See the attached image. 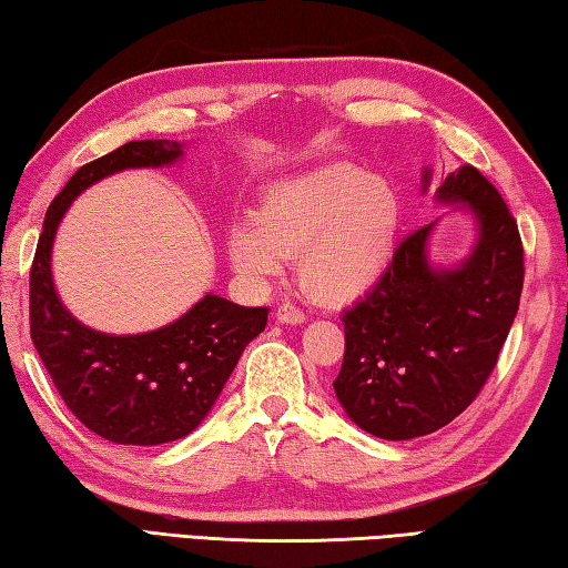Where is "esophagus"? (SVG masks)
Masks as SVG:
<instances>
[{
  "mask_svg": "<svg viewBox=\"0 0 568 568\" xmlns=\"http://www.w3.org/2000/svg\"><path fill=\"white\" fill-rule=\"evenodd\" d=\"M276 321L286 323V326H301V323L306 321V316L301 308H296L292 304H282L280 308H276Z\"/></svg>",
  "mask_w": 568,
  "mask_h": 568,
  "instance_id": "esophagus-1",
  "label": "esophagus"
}]
</instances>
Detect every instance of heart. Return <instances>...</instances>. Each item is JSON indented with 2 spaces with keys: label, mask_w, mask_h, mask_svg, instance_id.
I'll return each mask as SVG.
<instances>
[{
  "label": "heart",
  "mask_w": 568,
  "mask_h": 568,
  "mask_svg": "<svg viewBox=\"0 0 568 568\" xmlns=\"http://www.w3.org/2000/svg\"><path fill=\"white\" fill-rule=\"evenodd\" d=\"M402 217L389 179L355 164H321L267 189L254 215L230 227L227 257L240 276L262 282L296 254L301 286L343 304L385 276Z\"/></svg>",
  "instance_id": "b5f03b06"
}]
</instances>
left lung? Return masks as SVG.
Returning <instances> with one entry per match:
<instances>
[{
	"label": "left lung",
	"instance_id": "1",
	"mask_svg": "<svg viewBox=\"0 0 568 568\" xmlns=\"http://www.w3.org/2000/svg\"><path fill=\"white\" fill-rule=\"evenodd\" d=\"M429 186L424 169L422 191ZM434 199L476 220L470 252L448 267L432 262L434 220L402 242L373 292L343 314L335 397L351 422L387 442L434 434L478 397L523 294V240L493 183L460 166Z\"/></svg>",
	"mask_w": 568,
	"mask_h": 568
}]
</instances>
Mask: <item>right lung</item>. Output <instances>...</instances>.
<instances>
[{
	"label": "right lung",
	"instance_id": "1",
	"mask_svg": "<svg viewBox=\"0 0 568 568\" xmlns=\"http://www.w3.org/2000/svg\"><path fill=\"white\" fill-rule=\"evenodd\" d=\"M186 142L142 139L80 166L43 220L31 264V341L65 407L112 444L159 446L189 436L213 409L270 308H247L217 294L156 331L102 333L80 323L55 292L51 254L68 207L98 181L126 169L173 166Z\"/></svg>",
	"mask_w": 568,
	"mask_h": 568
}]
</instances>
